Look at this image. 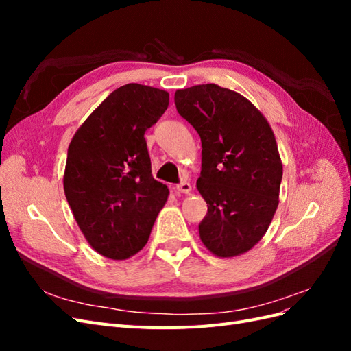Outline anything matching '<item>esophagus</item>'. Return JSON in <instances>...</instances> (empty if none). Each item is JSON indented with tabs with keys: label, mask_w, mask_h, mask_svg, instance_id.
Returning a JSON list of instances; mask_svg holds the SVG:
<instances>
[{
	"label": "esophagus",
	"mask_w": 351,
	"mask_h": 351,
	"mask_svg": "<svg viewBox=\"0 0 351 351\" xmlns=\"http://www.w3.org/2000/svg\"><path fill=\"white\" fill-rule=\"evenodd\" d=\"M176 190L178 193L189 195L190 192H192V186H190V183H187V182H182V183L176 186Z\"/></svg>",
	"instance_id": "obj_1"
}]
</instances>
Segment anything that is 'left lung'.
<instances>
[{"label": "left lung", "mask_w": 351, "mask_h": 351, "mask_svg": "<svg viewBox=\"0 0 351 351\" xmlns=\"http://www.w3.org/2000/svg\"><path fill=\"white\" fill-rule=\"evenodd\" d=\"M178 114L202 142L196 186L208 204L199 236L218 258L249 252L278 208L282 162L268 120L243 95L196 84L174 95Z\"/></svg>", "instance_id": "obj_1"}]
</instances>
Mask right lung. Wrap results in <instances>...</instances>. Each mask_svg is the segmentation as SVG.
<instances>
[{"label": "right lung", "instance_id": "add662e5", "mask_svg": "<svg viewBox=\"0 0 351 351\" xmlns=\"http://www.w3.org/2000/svg\"><path fill=\"white\" fill-rule=\"evenodd\" d=\"M162 89L129 83L102 101L74 133L64 193L84 239L105 258L143 249L168 199L151 171L145 132L168 108Z\"/></svg>", "mask_w": 351, "mask_h": 351}]
</instances>
